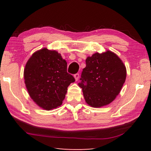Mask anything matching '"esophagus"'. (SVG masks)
Listing matches in <instances>:
<instances>
[{
	"mask_svg": "<svg viewBox=\"0 0 151 151\" xmlns=\"http://www.w3.org/2000/svg\"><path fill=\"white\" fill-rule=\"evenodd\" d=\"M74 77H75V81H77L79 78V74L78 73L75 74V75H74Z\"/></svg>",
	"mask_w": 151,
	"mask_h": 151,
	"instance_id": "esophagus-1",
	"label": "esophagus"
}]
</instances>
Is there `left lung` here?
<instances>
[{
	"instance_id": "obj_1",
	"label": "left lung",
	"mask_w": 151,
	"mask_h": 151,
	"mask_svg": "<svg viewBox=\"0 0 151 151\" xmlns=\"http://www.w3.org/2000/svg\"><path fill=\"white\" fill-rule=\"evenodd\" d=\"M81 74V83L86 103L100 108L112 103L120 93L127 77L123 62L111 50L96 52L86 59Z\"/></svg>"
}]
</instances>
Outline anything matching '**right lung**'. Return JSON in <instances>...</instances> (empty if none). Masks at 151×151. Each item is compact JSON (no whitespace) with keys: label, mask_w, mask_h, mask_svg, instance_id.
Segmentation results:
<instances>
[{"label":"right lung","mask_w":151,"mask_h":151,"mask_svg":"<svg viewBox=\"0 0 151 151\" xmlns=\"http://www.w3.org/2000/svg\"><path fill=\"white\" fill-rule=\"evenodd\" d=\"M66 68L60 53L47 48L36 51L28 60L24 83L30 97L40 108L50 111L62 104L68 86L75 81Z\"/></svg>","instance_id":"obj_1"}]
</instances>
